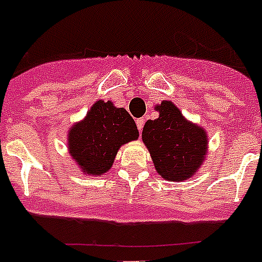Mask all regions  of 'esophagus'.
Instances as JSON below:
<instances>
[{
	"label": "esophagus",
	"instance_id": "obj_1",
	"mask_svg": "<svg viewBox=\"0 0 262 262\" xmlns=\"http://www.w3.org/2000/svg\"><path fill=\"white\" fill-rule=\"evenodd\" d=\"M144 122H145L144 118H138V120L136 121V124H137V127H138V130H140V133L142 132V127H144Z\"/></svg>",
	"mask_w": 262,
	"mask_h": 262
}]
</instances>
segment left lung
Returning a JSON list of instances; mask_svg holds the SVG:
<instances>
[{"label": "left lung", "mask_w": 262, "mask_h": 262, "mask_svg": "<svg viewBox=\"0 0 262 262\" xmlns=\"http://www.w3.org/2000/svg\"><path fill=\"white\" fill-rule=\"evenodd\" d=\"M156 109L158 118L149 120L142 130L156 170L169 181L189 179L205 157V130L186 121L170 101H162Z\"/></svg>", "instance_id": "obj_1"}]
</instances>
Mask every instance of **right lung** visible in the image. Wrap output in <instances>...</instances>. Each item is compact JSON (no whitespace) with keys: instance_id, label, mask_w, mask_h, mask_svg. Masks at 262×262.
Returning <instances> with one entry per match:
<instances>
[{"instance_id":"obj_1","label":"right lung","mask_w":262,"mask_h":262,"mask_svg":"<svg viewBox=\"0 0 262 262\" xmlns=\"http://www.w3.org/2000/svg\"><path fill=\"white\" fill-rule=\"evenodd\" d=\"M138 129L124 107L97 101L82 122L69 132V151L85 174L100 176L111 169L121 145L136 140Z\"/></svg>"}]
</instances>
